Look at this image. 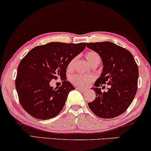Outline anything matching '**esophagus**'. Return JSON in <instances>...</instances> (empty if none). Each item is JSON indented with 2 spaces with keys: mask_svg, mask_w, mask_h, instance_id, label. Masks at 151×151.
Returning <instances> with one entry per match:
<instances>
[{
  "mask_svg": "<svg viewBox=\"0 0 151 151\" xmlns=\"http://www.w3.org/2000/svg\"><path fill=\"white\" fill-rule=\"evenodd\" d=\"M76 89L79 90V91H85L84 88H82V87H76Z\"/></svg>",
  "mask_w": 151,
  "mask_h": 151,
  "instance_id": "esophagus-1",
  "label": "esophagus"
}]
</instances>
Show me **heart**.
<instances>
[{"instance_id": "obj_1", "label": "heart", "mask_w": 151, "mask_h": 151, "mask_svg": "<svg viewBox=\"0 0 151 151\" xmlns=\"http://www.w3.org/2000/svg\"><path fill=\"white\" fill-rule=\"evenodd\" d=\"M85 58L90 65H99L101 61V58L98 53L94 51H88L85 53ZM76 58H73L69 61L67 65L68 71H71L73 69ZM94 78L92 76L84 75V74H76L71 78V81L74 85L77 86H86L91 83Z\"/></svg>"}]
</instances>
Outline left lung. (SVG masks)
Returning <instances> with one entry per match:
<instances>
[{
	"instance_id": "8db88e82",
	"label": "left lung",
	"mask_w": 151,
	"mask_h": 151,
	"mask_svg": "<svg viewBox=\"0 0 151 151\" xmlns=\"http://www.w3.org/2000/svg\"><path fill=\"white\" fill-rule=\"evenodd\" d=\"M86 47L100 55L103 69L95 82L96 98L88 103L95 115L104 119L113 118L124 113L133 102L137 90L139 71L133 55L129 50L111 42L86 43ZM110 85L107 92L99 86Z\"/></svg>"
}]
</instances>
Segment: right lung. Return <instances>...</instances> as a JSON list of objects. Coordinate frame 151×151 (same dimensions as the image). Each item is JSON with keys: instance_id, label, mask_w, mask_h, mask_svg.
<instances>
[{"instance_id": "obj_1", "label": "right lung", "mask_w": 151, "mask_h": 151, "mask_svg": "<svg viewBox=\"0 0 151 151\" xmlns=\"http://www.w3.org/2000/svg\"><path fill=\"white\" fill-rule=\"evenodd\" d=\"M85 47L86 42H53L29 51L20 62L15 81L19 102L27 113L40 119L59 114L69 93L75 89L66 80L68 63ZM58 76L64 80L60 88L53 89L49 83Z\"/></svg>"}]
</instances>
